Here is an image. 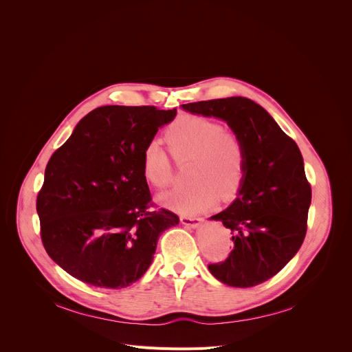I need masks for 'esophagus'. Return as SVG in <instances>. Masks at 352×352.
<instances>
[{"label": "esophagus", "instance_id": "1", "mask_svg": "<svg viewBox=\"0 0 352 352\" xmlns=\"http://www.w3.org/2000/svg\"><path fill=\"white\" fill-rule=\"evenodd\" d=\"M181 223L188 228H198L202 223L201 218H191V217H181Z\"/></svg>", "mask_w": 352, "mask_h": 352}]
</instances>
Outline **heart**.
<instances>
[{
	"mask_svg": "<svg viewBox=\"0 0 352 352\" xmlns=\"http://www.w3.org/2000/svg\"><path fill=\"white\" fill-rule=\"evenodd\" d=\"M165 140L175 160H190L186 175L190 182L158 197L166 208L195 215L212 208L219 198H232L241 188L247 155L235 133L201 116H181L165 131ZM142 174L155 188L173 179L171 158L158 140H150L142 150Z\"/></svg>",
	"mask_w": 352,
	"mask_h": 352,
	"instance_id": "obj_1",
	"label": "heart"
}]
</instances>
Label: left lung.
<instances>
[{
    "mask_svg": "<svg viewBox=\"0 0 352 352\" xmlns=\"http://www.w3.org/2000/svg\"><path fill=\"white\" fill-rule=\"evenodd\" d=\"M181 107L224 120L241 138L247 155L236 198L211 217L231 231L234 247L226 261L210 264L208 270L230 287L263 284L291 261L305 238L311 186L300 148L252 100L230 97Z\"/></svg>",
    "mask_w": 352,
    "mask_h": 352,
    "instance_id": "left-lung-1",
    "label": "left lung"
}]
</instances>
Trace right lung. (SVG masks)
I'll return each mask as SVG.
<instances>
[{"label":"right lung","instance_id":"obj_1","mask_svg":"<svg viewBox=\"0 0 352 352\" xmlns=\"http://www.w3.org/2000/svg\"><path fill=\"white\" fill-rule=\"evenodd\" d=\"M177 109L104 105L55 151L36 197L47 254L74 278L120 289L150 268L158 236L179 223L151 210L142 150Z\"/></svg>","mask_w":352,"mask_h":352}]
</instances>
